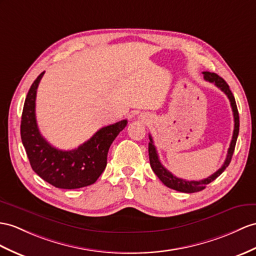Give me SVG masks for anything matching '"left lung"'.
Listing matches in <instances>:
<instances>
[{
	"label": "left lung",
	"mask_w": 256,
	"mask_h": 256,
	"mask_svg": "<svg viewBox=\"0 0 256 256\" xmlns=\"http://www.w3.org/2000/svg\"><path fill=\"white\" fill-rule=\"evenodd\" d=\"M204 74V79L210 81V82H213L217 88H220L225 94L227 96V98H229L230 101V105H232V108L234 112V134H232V142H230V146L228 148V153L225 162H224L222 166L218 170L217 172H215L213 175H210V177L205 178L203 180H186V179H182L178 178L176 176H174L172 174L167 170L166 168L162 165L160 160L158 158V151L156 148H155L154 143H153V139L151 134L148 136L150 138V142H148V158H150V165H151L153 172H155L162 182H163L166 186L170 189H174L176 191H180V192H184V193H193V192H198L203 189H205L210 182H214V180L220 177L222 175V172L226 170V167H228L229 163L232 162V154L234 151V146H236V138H238L239 134V113H238V108H236V100L234 96L232 94V92L230 91L229 86L227 84V82L224 80L222 77L218 76L215 72H203Z\"/></svg>",
	"instance_id": "left-lung-1"
}]
</instances>
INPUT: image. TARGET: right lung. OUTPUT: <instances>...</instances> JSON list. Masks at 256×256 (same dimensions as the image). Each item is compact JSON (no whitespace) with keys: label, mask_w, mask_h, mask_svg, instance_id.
Instances as JSON below:
<instances>
[{"label":"right lung","mask_w":256,"mask_h":256,"mask_svg":"<svg viewBox=\"0 0 256 256\" xmlns=\"http://www.w3.org/2000/svg\"><path fill=\"white\" fill-rule=\"evenodd\" d=\"M44 72L31 84L24 100L20 136L31 168L44 182L60 189H78L94 184L108 164L112 143L127 120L103 127L77 148L63 151L43 138L36 120V89Z\"/></svg>","instance_id":"add662e5"}]
</instances>
